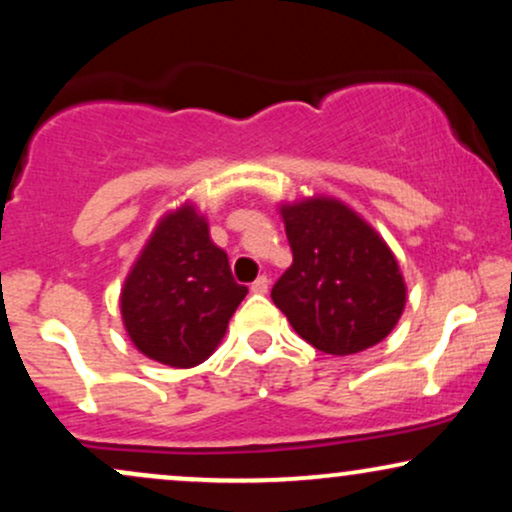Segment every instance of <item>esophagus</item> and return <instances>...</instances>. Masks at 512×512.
<instances>
[{
	"label": "esophagus",
	"instance_id": "1",
	"mask_svg": "<svg viewBox=\"0 0 512 512\" xmlns=\"http://www.w3.org/2000/svg\"><path fill=\"white\" fill-rule=\"evenodd\" d=\"M267 289H269L267 276H257V279L252 281V286H250L252 293H267Z\"/></svg>",
	"mask_w": 512,
	"mask_h": 512
}]
</instances>
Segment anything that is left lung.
<instances>
[{"mask_svg": "<svg viewBox=\"0 0 512 512\" xmlns=\"http://www.w3.org/2000/svg\"><path fill=\"white\" fill-rule=\"evenodd\" d=\"M293 264L272 301L315 349L349 356L383 342L407 301L385 240L337 199H305L281 209Z\"/></svg>", "mask_w": 512, "mask_h": 512, "instance_id": "8db88e82", "label": "left lung"}]
</instances>
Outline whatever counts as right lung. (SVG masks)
Returning a JSON list of instances; mask_svg holds the SVG:
<instances>
[{
  "instance_id": "obj_1",
  "label": "right lung",
  "mask_w": 512,
  "mask_h": 512,
  "mask_svg": "<svg viewBox=\"0 0 512 512\" xmlns=\"http://www.w3.org/2000/svg\"><path fill=\"white\" fill-rule=\"evenodd\" d=\"M248 289L233 279L228 255L192 207L168 214L129 272L122 320L144 356L192 368L211 356Z\"/></svg>"
}]
</instances>
